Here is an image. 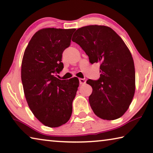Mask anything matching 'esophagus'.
Masks as SVG:
<instances>
[{"instance_id": "obj_1", "label": "esophagus", "mask_w": 153, "mask_h": 153, "mask_svg": "<svg viewBox=\"0 0 153 153\" xmlns=\"http://www.w3.org/2000/svg\"><path fill=\"white\" fill-rule=\"evenodd\" d=\"M79 84H84L86 83V79H85L79 78Z\"/></svg>"}]
</instances>
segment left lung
<instances>
[{"instance_id": "8db88e82", "label": "left lung", "mask_w": 153, "mask_h": 153, "mask_svg": "<svg viewBox=\"0 0 153 153\" xmlns=\"http://www.w3.org/2000/svg\"><path fill=\"white\" fill-rule=\"evenodd\" d=\"M72 41L88 56L91 64L100 63L98 80L88 79L93 88L89 103L101 119L112 120L128 110L135 89L134 62L129 48L119 35L106 26L79 28Z\"/></svg>"}]
</instances>
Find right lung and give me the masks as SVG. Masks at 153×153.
<instances>
[{
  "label": "right lung",
  "mask_w": 153,
  "mask_h": 153,
  "mask_svg": "<svg viewBox=\"0 0 153 153\" xmlns=\"http://www.w3.org/2000/svg\"><path fill=\"white\" fill-rule=\"evenodd\" d=\"M75 30L41 29L24 53L21 78L24 95L34 116L49 127L65 124L72 114L79 79L74 77L61 80L54 74L63 69L62 54L70 45Z\"/></svg>",
  "instance_id": "obj_1"
}]
</instances>
